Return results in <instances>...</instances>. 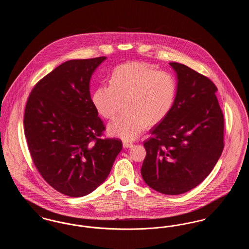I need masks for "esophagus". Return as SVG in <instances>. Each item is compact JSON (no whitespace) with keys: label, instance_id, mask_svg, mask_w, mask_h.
<instances>
[{"label":"esophagus","instance_id":"esophagus-1","mask_svg":"<svg viewBox=\"0 0 249 249\" xmlns=\"http://www.w3.org/2000/svg\"><path fill=\"white\" fill-rule=\"evenodd\" d=\"M132 145H133L132 142H126V141L123 142V147H124V148H129V147H131Z\"/></svg>","mask_w":249,"mask_h":249}]
</instances>
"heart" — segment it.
Wrapping results in <instances>:
<instances>
[{
    "label": "heart",
    "mask_w": 249,
    "mask_h": 249,
    "mask_svg": "<svg viewBox=\"0 0 249 249\" xmlns=\"http://www.w3.org/2000/svg\"><path fill=\"white\" fill-rule=\"evenodd\" d=\"M178 90L175 76L153 64L131 61L113 71L111 84L95 89L92 103L104 118L114 119L121 101L127 113L112 121L108 131L125 141L136 139L147 125L162 121L174 107Z\"/></svg>",
    "instance_id": "heart-1"
}]
</instances>
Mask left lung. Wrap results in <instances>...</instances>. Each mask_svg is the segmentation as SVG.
Instances as JSON below:
<instances>
[{"label": "left lung", "instance_id": "1", "mask_svg": "<svg viewBox=\"0 0 249 249\" xmlns=\"http://www.w3.org/2000/svg\"><path fill=\"white\" fill-rule=\"evenodd\" d=\"M170 65L178 76L176 101L143 142L141 174L151 189L178 195L197 187L216 164L224 147V116L208 77L181 63Z\"/></svg>", "mask_w": 249, "mask_h": 249}]
</instances>
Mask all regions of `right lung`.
<instances>
[{
    "mask_svg": "<svg viewBox=\"0 0 249 249\" xmlns=\"http://www.w3.org/2000/svg\"><path fill=\"white\" fill-rule=\"evenodd\" d=\"M106 59L60 64L36 84L25 108L24 131L36 169L70 197L103 184L122 149L121 140L101 138L106 127L89 92L91 75Z\"/></svg>",
    "mask_w": 249,
    "mask_h": 249,
    "instance_id": "right-lung-1",
    "label": "right lung"
}]
</instances>
